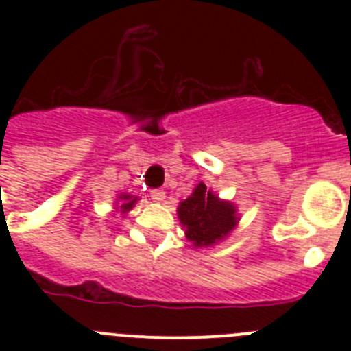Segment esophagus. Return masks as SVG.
Masks as SVG:
<instances>
[{
	"mask_svg": "<svg viewBox=\"0 0 351 351\" xmlns=\"http://www.w3.org/2000/svg\"><path fill=\"white\" fill-rule=\"evenodd\" d=\"M151 198H153L154 202H163L165 191L161 190V188H154V190H151Z\"/></svg>",
	"mask_w": 351,
	"mask_h": 351,
	"instance_id": "obj_1",
	"label": "esophagus"
}]
</instances>
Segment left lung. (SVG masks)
I'll list each match as a JSON object with an SVG mask.
<instances>
[{
  "mask_svg": "<svg viewBox=\"0 0 351 351\" xmlns=\"http://www.w3.org/2000/svg\"><path fill=\"white\" fill-rule=\"evenodd\" d=\"M178 214L186 228V239L195 247L219 243L239 223L234 204L216 197L204 182H198L193 193L179 204Z\"/></svg>",
  "mask_w": 351,
  "mask_h": 351,
  "instance_id": "1",
  "label": "left lung"
}]
</instances>
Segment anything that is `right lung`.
<instances>
[{"mask_svg":"<svg viewBox=\"0 0 351 351\" xmlns=\"http://www.w3.org/2000/svg\"><path fill=\"white\" fill-rule=\"evenodd\" d=\"M117 200L121 202V206H119L121 213L125 214V213H128V210H132V207L137 204L138 197H133V195H128V193H121L119 197H117Z\"/></svg>","mask_w":351,"mask_h":351,"instance_id":"1","label":"right lung"}]
</instances>
